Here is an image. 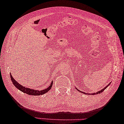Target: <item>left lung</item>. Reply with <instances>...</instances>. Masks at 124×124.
<instances>
[{
	"mask_svg": "<svg viewBox=\"0 0 124 124\" xmlns=\"http://www.w3.org/2000/svg\"><path fill=\"white\" fill-rule=\"evenodd\" d=\"M110 83H111V82L109 84H108V85L106 86L104 88H103V89H102L101 90H99L98 92H96V93H85V92H81V91H80L79 90H78V89H77V90L78 92H81V93H84V94H86V95H96V94H98V93H102V92L104 91V90L107 88V87H108V86H109V85H110Z\"/></svg>",
	"mask_w": 124,
	"mask_h": 124,
	"instance_id": "left-lung-1",
	"label": "left lung"
}]
</instances>
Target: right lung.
Here are the masks:
<instances>
[{
    "mask_svg": "<svg viewBox=\"0 0 124 124\" xmlns=\"http://www.w3.org/2000/svg\"><path fill=\"white\" fill-rule=\"evenodd\" d=\"M10 76L11 78V80L13 82V84H14V85L19 90H20L21 92H22L24 93H26L27 94L29 95H34V96H38V95H44L45 93H46L48 92L50 89L52 88V87L53 85V81H52L50 85L49 86H48L47 88H46L43 90H39L37 89H31L29 88H28V87H25V86H23L22 85H20V84H19L17 81L15 80L13 77L12 76V75H11V73L10 72Z\"/></svg>",
    "mask_w": 124,
    "mask_h": 124,
    "instance_id": "add662e5",
    "label": "right lung"
}]
</instances>
